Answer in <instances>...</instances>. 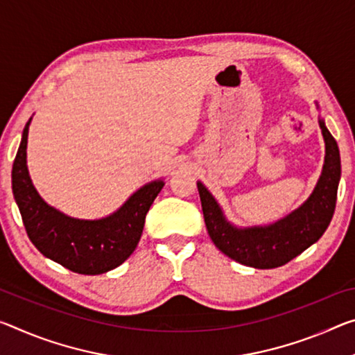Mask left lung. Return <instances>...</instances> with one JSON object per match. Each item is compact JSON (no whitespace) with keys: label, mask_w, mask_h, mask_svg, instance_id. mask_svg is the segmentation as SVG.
Listing matches in <instances>:
<instances>
[{"label":"left lung","mask_w":355,"mask_h":355,"mask_svg":"<svg viewBox=\"0 0 355 355\" xmlns=\"http://www.w3.org/2000/svg\"><path fill=\"white\" fill-rule=\"evenodd\" d=\"M319 126L325 142V161L319 182L305 204L277 223L235 227L224 216L210 191L198 182L208 235L219 251L243 266L277 268L302 254L322 237L335 211L341 161L338 145L325 128L324 120H319Z\"/></svg>","instance_id":"obj_1"}]
</instances>
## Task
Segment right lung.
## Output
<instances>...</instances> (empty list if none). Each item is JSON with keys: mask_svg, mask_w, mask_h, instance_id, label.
<instances>
[{"mask_svg": "<svg viewBox=\"0 0 355 355\" xmlns=\"http://www.w3.org/2000/svg\"><path fill=\"white\" fill-rule=\"evenodd\" d=\"M12 166V193L31 243L44 256L80 275H101L121 266L142 235L145 216L164 187L162 180L137 189L115 213L101 219L71 218L50 207L33 187L26 167L28 129Z\"/></svg>", "mask_w": 355, "mask_h": 355, "instance_id": "obj_1", "label": "right lung"}]
</instances>
